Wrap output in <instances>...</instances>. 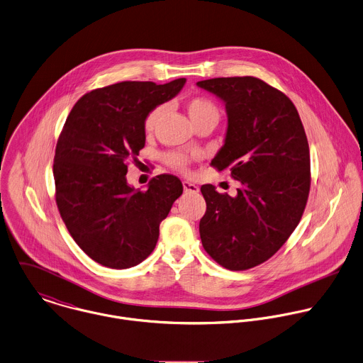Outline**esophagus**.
Instances as JSON below:
<instances>
[{"label": "esophagus", "instance_id": "34e87169", "mask_svg": "<svg viewBox=\"0 0 363 363\" xmlns=\"http://www.w3.org/2000/svg\"><path fill=\"white\" fill-rule=\"evenodd\" d=\"M182 185H184V191H185L186 194H198V192H199V188H198L195 184H192V182L184 181Z\"/></svg>", "mask_w": 363, "mask_h": 363}]
</instances>
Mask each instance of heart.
I'll return each instance as SVG.
<instances>
[{
	"label": "heart",
	"mask_w": 363,
	"mask_h": 363,
	"mask_svg": "<svg viewBox=\"0 0 363 363\" xmlns=\"http://www.w3.org/2000/svg\"><path fill=\"white\" fill-rule=\"evenodd\" d=\"M165 111V106H157L154 107L148 116L145 117L144 121V128L147 133H152L161 118V116ZM186 111L192 120L194 124H196L198 121L202 120H219V110L216 107V104L209 100L208 97H192L188 100L186 103ZM165 161L168 165H171L172 168L178 169V171H186L188 169V164H189V158L182 154V152H168L165 155Z\"/></svg>",
	"instance_id": "heart-1"
}]
</instances>
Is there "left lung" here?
Wrapping results in <instances>:
<instances>
[{
  "label": "left lung",
  "mask_w": 363,
  "mask_h": 363,
  "mask_svg": "<svg viewBox=\"0 0 363 363\" xmlns=\"http://www.w3.org/2000/svg\"><path fill=\"white\" fill-rule=\"evenodd\" d=\"M196 84L219 97L228 114L212 165L242 184L236 196L202 185V246L225 269L247 270L269 260L300 223L311 184L307 135L293 101L257 77Z\"/></svg>",
  "instance_id": "1"
}]
</instances>
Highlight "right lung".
Masks as SVG:
<instances>
[{"instance_id": "add662e5", "label": "right lung", "mask_w": 363, "mask_h": 363, "mask_svg": "<svg viewBox=\"0 0 363 363\" xmlns=\"http://www.w3.org/2000/svg\"><path fill=\"white\" fill-rule=\"evenodd\" d=\"M186 79L165 84L121 82L77 100L59 135L53 178L59 213L77 246L110 269H130L154 250L160 225L182 195L179 178L162 174L147 191L125 178L127 161L145 145L148 113L175 97Z\"/></svg>"}]
</instances>
